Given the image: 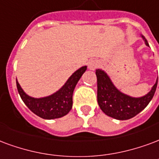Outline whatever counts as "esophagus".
<instances>
[{
  "label": "esophagus",
  "instance_id": "34e87169",
  "mask_svg": "<svg viewBox=\"0 0 159 159\" xmlns=\"http://www.w3.org/2000/svg\"><path fill=\"white\" fill-rule=\"evenodd\" d=\"M99 66V63L96 60H92L89 62V69L91 70H94L95 69H97Z\"/></svg>",
  "mask_w": 159,
  "mask_h": 159
}]
</instances>
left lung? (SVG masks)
I'll list each match as a JSON object with an SVG mask.
<instances>
[{
    "instance_id": "8db88e82",
    "label": "left lung",
    "mask_w": 159,
    "mask_h": 159,
    "mask_svg": "<svg viewBox=\"0 0 159 159\" xmlns=\"http://www.w3.org/2000/svg\"><path fill=\"white\" fill-rule=\"evenodd\" d=\"M146 45L149 47L148 40L141 35ZM98 83V103L101 110L109 117L125 120L136 116L148 106L155 93L157 79L150 91L142 97H131L119 90L109 75L102 69L96 70Z\"/></svg>"
}]
</instances>
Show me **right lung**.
I'll return each mask as SVG.
<instances>
[{
	"instance_id": "1",
	"label": "right lung",
	"mask_w": 159,
	"mask_h": 159,
	"mask_svg": "<svg viewBox=\"0 0 159 159\" xmlns=\"http://www.w3.org/2000/svg\"><path fill=\"white\" fill-rule=\"evenodd\" d=\"M87 70V66L76 70L67 79L64 85L53 94L43 98H34L23 91L17 81V88L20 97L32 112L45 120L63 117L72 108V94L75 87Z\"/></svg>"
}]
</instances>
